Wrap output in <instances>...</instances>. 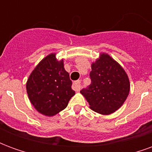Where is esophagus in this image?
<instances>
[{
	"label": "esophagus",
	"instance_id": "obj_1",
	"mask_svg": "<svg viewBox=\"0 0 152 152\" xmlns=\"http://www.w3.org/2000/svg\"><path fill=\"white\" fill-rule=\"evenodd\" d=\"M73 88L77 92L80 91V80H76V81L73 83Z\"/></svg>",
	"mask_w": 152,
	"mask_h": 152
}]
</instances>
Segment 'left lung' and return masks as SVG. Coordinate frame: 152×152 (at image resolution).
Segmentation results:
<instances>
[{
	"label": "left lung",
	"mask_w": 152,
	"mask_h": 152,
	"mask_svg": "<svg viewBox=\"0 0 152 152\" xmlns=\"http://www.w3.org/2000/svg\"><path fill=\"white\" fill-rule=\"evenodd\" d=\"M91 85L82 89L89 107L99 114H112L124 104L130 90L127 73L108 53H99L91 64Z\"/></svg>",
	"instance_id": "1"
}]
</instances>
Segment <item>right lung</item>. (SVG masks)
<instances>
[{"mask_svg":"<svg viewBox=\"0 0 152 152\" xmlns=\"http://www.w3.org/2000/svg\"><path fill=\"white\" fill-rule=\"evenodd\" d=\"M56 53L45 57L31 72L26 84L28 99L39 113L53 116L66 108L75 91L63 59Z\"/></svg>","mask_w":152,"mask_h":152,"instance_id":"right-lung-1","label":"right lung"}]
</instances>
